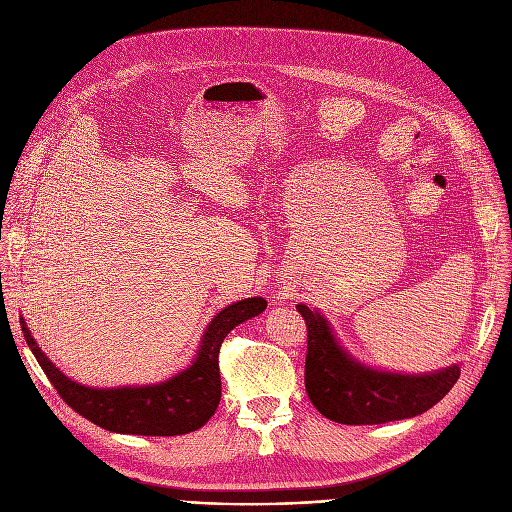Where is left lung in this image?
Returning a JSON list of instances; mask_svg holds the SVG:
<instances>
[{"mask_svg":"<svg viewBox=\"0 0 512 512\" xmlns=\"http://www.w3.org/2000/svg\"><path fill=\"white\" fill-rule=\"evenodd\" d=\"M297 309L307 324V394L313 407L336 423L378 425L421 415L459 380V365L432 373L367 367L344 351L324 315L303 303Z\"/></svg>","mask_w":512,"mask_h":512,"instance_id":"left-lung-1","label":"left lung"}]
</instances>
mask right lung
<instances>
[{"label": "right lung", "instance_id": "obj_1", "mask_svg": "<svg viewBox=\"0 0 512 512\" xmlns=\"http://www.w3.org/2000/svg\"><path fill=\"white\" fill-rule=\"evenodd\" d=\"M265 307V299L253 297L222 309L207 326L193 363L170 380L149 386L91 388L78 384L47 359L22 317L20 328L49 382L78 415L116 434L182 436L203 427L220 405L218 355L224 338L242 321L263 313Z\"/></svg>", "mask_w": 512, "mask_h": 512}]
</instances>
